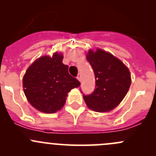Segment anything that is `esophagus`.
Instances as JSON below:
<instances>
[{
	"label": "esophagus",
	"mask_w": 156,
	"mask_h": 156,
	"mask_svg": "<svg viewBox=\"0 0 156 156\" xmlns=\"http://www.w3.org/2000/svg\"><path fill=\"white\" fill-rule=\"evenodd\" d=\"M77 78H78V80L79 81H81V75H80V74H78V77H77Z\"/></svg>",
	"instance_id": "obj_1"
}]
</instances>
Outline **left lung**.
I'll list each match as a JSON object with an SVG mask.
<instances>
[{"instance_id": "left-lung-1", "label": "left lung", "mask_w": 156, "mask_h": 156, "mask_svg": "<svg viewBox=\"0 0 156 156\" xmlns=\"http://www.w3.org/2000/svg\"><path fill=\"white\" fill-rule=\"evenodd\" d=\"M86 57L92 66L96 88L84 100L90 109L108 112L123 100L131 84L130 71L123 62L109 52L100 48L90 49Z\"/></svg>"}]
</instances>
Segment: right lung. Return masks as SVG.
Listing matches in <instances>:
<instances>
[{"label": "right lung", "instance_id": "right-lung-1", "mask_svg": "<svg viewBox=\"0 0 156 156\" xmlns=\"http://www.w3.org/2000/svg\"><path fill=\"white\" fill-rule=\"evenodd\" d=\"M63 55L55 52L34 60L23 78L24 94L34 108L44 113H55L63 107L68 93L80 82L71 76L69 66L62 63Z\"/></svg>", "mask_w": 156, "mask_h": 156}]
</instances>
